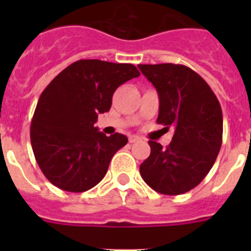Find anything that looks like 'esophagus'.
<instances>
[{"instance_id":"obj_1","label":"esophagus","mask_w":251,"mask_h":251,"mask_svg":"<svg viewBox=\"0 0 251 251\" xmlns=\"http://www.w3.org/2000/svg\"><path fill=\"white\" fill-rule=\"evenodd\" d=\"M141 141V138H139L138 136H130L129 137V143H134V142H138Z\"/></svg>"}]
</instances>
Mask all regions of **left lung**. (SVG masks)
Returning <instances> with one entry per match:
<instances>
[{"mask_svg":"<svg viewBox=\"0 0 251 251\" xmlns=\"http://www.w3.org/2000/svg\"><path fill=\"white\" fill-rule=\"evenodd\" d=\"M138 68L158 93L157 123L175 128L166 148L148 142L151 154L139 172L159 194H185L205 178L216 161L223 142L220 103L208 84L187 66L147 64Z\"/></svg>","mask_w":251,"mask_h":251,"instance_id":"left-lung-1","label":"left lung"}]
</instances>
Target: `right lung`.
I'll return each mask as SVG.
<instances>
[{"label":"right lung","instance_id":"obj_1","mask_svg":"<svg viewBox=\"0 0 251 251\" xmlns=\"http://www.w3.org/2000/svg\"><path fill=\"white\" fill-rule=\"evenodd\" d=\"M139 72L132 64L77 60L51 80L37 101L30 138L46 178L69 192H84L105 176L114 153L127 145L121 133L106 137L94 124L112 106L119 85Z\"/></svg>","mask_w":251,"mask_h":251}]
</instances>
